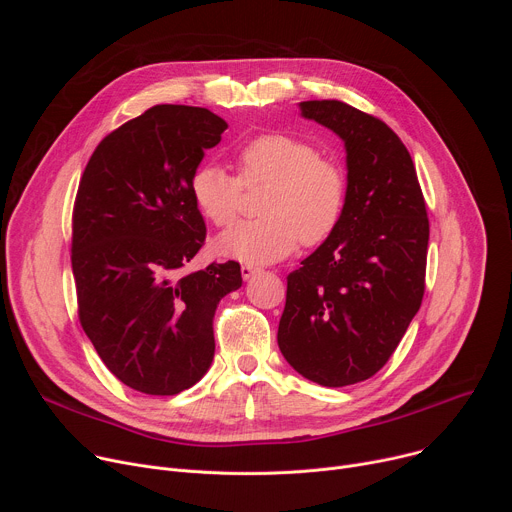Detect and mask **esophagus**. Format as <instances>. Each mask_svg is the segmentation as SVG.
I'll use <instances>...</instances> for the list:
<instances>
[{
	"instance_id": "1",
	"label": "esophagus",
	"mask_w": 512,
	"mask_h": 512,
	"mask_svg": "<svg viewBox=\"0 0 512 512\" xmlns=\"http://www.w3.org/2000/svg\"><path fill=\"white\" fill-rule=\"evenodd\" d=\"M259 271H261L259 267L249 265V263H245V265L241 267V275H243V279H251V277H255Z\"/></svg>"
}]
</instances>
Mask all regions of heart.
Masks as SVG:
<instances>
[{"instance_id":"b5f03b06","label":"heart","mask_w":512,"mask_h":512,"mask_svg":"<svg viewBox=\"0 0 512 512\" xmlns=\"http://www.w3.org/2000/svg\"><path fill=\"white\" fill-rule=\"evenodd\" d=\"M239 178L216 162H202L190 176V196L214 227L235 223L243 186L269 184L261 200L263 218L235 225L216 249L229 259L265 265L294 253L300 245H320L338 227L346 202L344 172L320 158L306 139L263 133L237 152Z\"/></svg>"}]
</instances>
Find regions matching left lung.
Wrapping results in <instances>:
<instances>
[{
  "mask_svg": "<svg viewBox=\"0 0 512 512\" xmlns=\"http://www.w3.org/2000/svg\"><path fill=\"white\" fill-rule=\"evenodd\" d=\"M302 117L346 150L336 231L287 275L277 344L322 387L371 379L401 342L425 291L429 221L413 160L381 119L342 101H304Z\"/></svg>",
  "mask_w": 512,
  "mask_h": 512,
  "instance_id": "obj_1",
  "label": "left lung"
}]
</instances>
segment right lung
I'll list each match as a JSON object with an SVG mask.
<instances>
[{
  "instance_id": "right-lung-1",
  "label": "right lung",
  "mask_w": 512,
  "mask_h": 512,
  "mask_svg": "<svg viewBox=\"0 0 512 512\" xmlns=\"http://www.w3.org/2000/svg\"><path fill=\"white\" fill-rule=\"evenodd\" d=\"M227 127L202 107L156 105L97 145L79 184V320L105 367L145 395H178L206 375L214 310L243 283L237 261L180 275L206 239L190 176Z\"/></svg>"
}]
</instances>
